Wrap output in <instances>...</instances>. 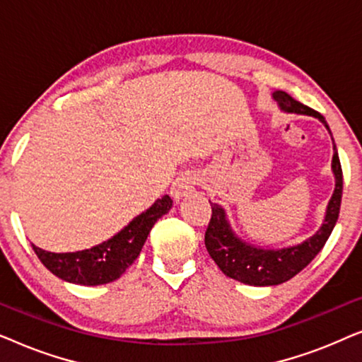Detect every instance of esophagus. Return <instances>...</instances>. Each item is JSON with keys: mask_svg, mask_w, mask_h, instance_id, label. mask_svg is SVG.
<instances>
[{"mask_svg": "<svg viewBox=\"0 0 362 362\" xmlns=\"http://www.w3.org/2000/svg\"><path fill=\"white\" fill-rule=\"evenodd\" d=\"M196 185H197V175L194 171L181 173V175L175 180V182H173L171 196L175 197V199H181V197L191 194V192L194 191Z\"/></svg>", "mask_w": 362, "mask_h": 362, "instance_id": "34e87169", "label": "esophagus"}]
</instances>
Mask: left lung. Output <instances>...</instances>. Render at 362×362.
<instances>
[{
  "instance_id": "1",
  "label": "left lung",
  "mask_w": 362,
  "mask_h": 362,
  "mask_svg": "<svg viewBox=\"0 0 362 362\" xmlns=\"http://www.w3.org/2000/svg\"><path fill=\"white\" fill-rule=\"evenodd\" d=\"M272 97L279 102V107L284 112L318 118L326 127V130L329 132L328 123H326L321 113L296 102L286 92L275 90L272 93ZM333 151L331 168H333L336 185L333 196H331L328 207H326L325 221L310 239L303 240L298 245L285 247V249H260V247L247 244L232 232L229 221L226 217V211L219 204L209 201L212 216L209 226L206 229L204 244L211 259L216 262L222 274L229 276V279L240 281V284L252 286L280 285L286 280L293 279L296 274H300L320 254V250L323 249L326 240H328V237L334 229L336 221H338L341 196H343V170H341L334 141Z\"/></svg>"
}]
</instances>
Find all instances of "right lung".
<instances>
[{"label": "right lung", "mask_w": 362, "mask_h": 362, "mask_svg": "<svg viewBox=\"0 0 362 362\" xmlns=\"http://www.w3.org/2000/svg\"><path fill=\"white\" fill-rule=\"evenodd\" d=\"M171 197L163 196L161 199L155 201L150 209L141 212L130 224L123 227L117 235L92 249L54 254L33 244V250L49 272L69 284L86 286L110 284L120 279L123 272L136 260L151 227L171 209Z\"/></svg>", "instance_id": "add662e5"}]
</instances>
